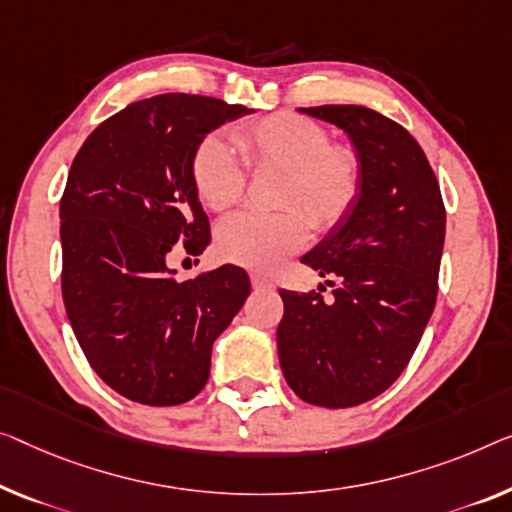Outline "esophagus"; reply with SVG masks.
I'll list each match as a JSON object with an SVG mask.
<instances>
[{"label": "esophagus", "instance_id": "1", "mask_svg": "<svg viewBox=\"0 0 512 512\" xmlns=\"http://www.w3.org/2000/svg\"><path fill=\"white\" fill-rule=\"evenodd\" d=\"M250 282H253V289H273V282L266 276H259V273H253Z\"/></svg>", "mask_w": 512, "mask_h": 512}]
</instances>
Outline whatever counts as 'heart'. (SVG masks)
Returning a JSON list of instances; mask_svg holds the SVG:
<instances>
[{
  "label": "heart",
  "mask_w": 512,
  "mask_h": 512,
  "mask_svg": "<svg viewBox=\"0 0 512 512\" xmlns=\"http://www.w3.org/2000/svg\"><path fill=\"white\" fill-rule=\"evenodd\" d=\"M243 160L255 170L282 172L276 216L236 213L216 232L218 255L253 271H271L287 255L308 241V219L317 227H331L354 207L361 193L363 165L347 144H331L322 124L301 114H271L234 133ZM195 193L211 211H227L243 197L246 174L230 144L207 137L190 163ZM299 206L306 211L292 210Z\"/></svg>",
  "instance_id": "heart-1"
}]
</instances>
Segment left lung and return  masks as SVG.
Segmentation results:
<instances>
[{
    "mask_svg": "<svg viewBox=\"0 0 512 512\" xmlns=\"http://www.w3.org/2000/svg\"><path fill=\"white\" fill-rule=\"evenodd\" d=\"M299 112L349 137L363 181L347 216L301 257L335 280L333 301L280 289L278 356L301 400L345 409L384 393L416 352L437 301L446 211L421 144L400 124L363 105Z\"/></svg>",
    "mask_w": 512,
    "mask_h": 512,
    "instance_id": "1",
    "label": "left lung"
}]
</instances>
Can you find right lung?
Segmentation results:
<instances>
[{
    "instance_id": "1",
    "label": "right lung",
    "mask_w": 512,
    "mask_h": 512,
    "mask_svg": "<svg viewBox=\"0 0 512 512\" xmlns=\"http://www.w3.org/2000/svg\"><path fill=\"white\" fill-rule=\"evenodd\" d=\"M250 112L209 96H151L103 121L73 160L59 207L61 294L89 365L128 400H193L213 342L248 299L239 266L179 282L167 253L209 246L190 163L211 131Z\"/></svg>"
}]
</instances>
